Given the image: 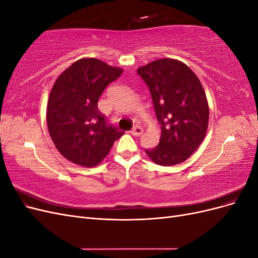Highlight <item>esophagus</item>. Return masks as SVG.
<instances>
[{"mask_svg":"<svg viewBox=\"0 0 258 258\" xmlns=\"http://www.w3.org/2000/svg\"><path fill=\"white\" fill-rule=\"evenodd\" d=\"M142 134H143V129L140 126H136V127L132 128V130H131V135L135 136V137H140Z\"/></svg>","mask_w":258,"mask_h":258,"instance_id":"obj_1","label":"esophagus"}]
</instances>
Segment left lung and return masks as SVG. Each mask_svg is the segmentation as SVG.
Returning a JSON list of instances; mask_svg holds the SVG:
<instances>
[{
	"mask_svg": "<svg viewBox=\"0 0 258 258\" xmlns=\"http://www.w3.org/2000/svg\"><path fill=\"white\" fill-rule=\"evenodd\" d=\"M151 91L158 122L159 144L145 150L156 165L168 167L185 161L207 134L209 104L204 87L189 67L163 58L138 68Z\"/></svg>",
	"mask_w": 258,
	"mask_h": 258,
	"instance_id": "1",
	"label": "left lung"
}]
</instances>
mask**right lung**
Segmentation results:
<instances>
[{
    "label": "right lung",
    "mask_w": 258,
    "mask_h": 258,
    "mask_svg": "<svg viewBox=\"0 0 258 258\" xmlns=\"http://www.w3.org/2000/svg\"><path fill=\"white\" fill-rule=\"evenodd\" d=\"M122 69L96 58H82L62 72L49 93L48 132L64 158L92 168L101 163L123 132L106 124L98 101Z\"/></svg>",
    "instance_id": "obj_1"
}]
</instances>
